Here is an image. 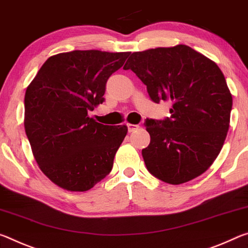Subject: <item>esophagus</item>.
<instances>
[{
  "mask_svg": "<svg viewBox=\"0 0 248 248\" xmlns=\"http://www.w3.org/2000/svg\"><path fill=\"white\" fill-rule=\"evenodd\" d=\"M140 127V125H136V124H131V123H127V128H128V132H134L135 129H137Z\"/></svg>",
  "mask_w": 248,
  "mask_h": 248,
  "instance_id": "obj_1",
  "label": "esophagus"
}]
</instances>
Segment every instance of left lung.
<instances>
[{"label": "left lung", "mask_w": 248, "mask_h": 248, "mask_svg": "<svg viewBox=\"0 0 248 248\" xmlns=\"http://www.w3.org/2000/svg\"><path fill=\"white\" fill-rule=\"evenodd\" d=\"M123 69L139 77L154 102L172 104L170 117L145 122L151 143L141 155L148 171L170 185L206 171L224 144L233 103L217 64L177 45L133 52Z\"/></svg>", "instance_id": "obj_1"}]
</instances>
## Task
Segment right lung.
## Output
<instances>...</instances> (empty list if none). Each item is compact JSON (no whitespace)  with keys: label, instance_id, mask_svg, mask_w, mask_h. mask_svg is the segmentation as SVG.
<instances>
[{"label":"right lung","instance_id":"1","mask_svg":"<svg viewBox=\"0 0 248 248\" xmlns=\"http://www.w3.org/2000/svg\"><path fill=\"white\" fill-rule=\"evenodd\" d=\"M129 52L74 50L48 58L27 87L25 132L42 171L60 188L87 191L108 176L126 125L97 123L107 81Z\"/></svg>","mask_w":248,"mask_h":248}]
</instances>
